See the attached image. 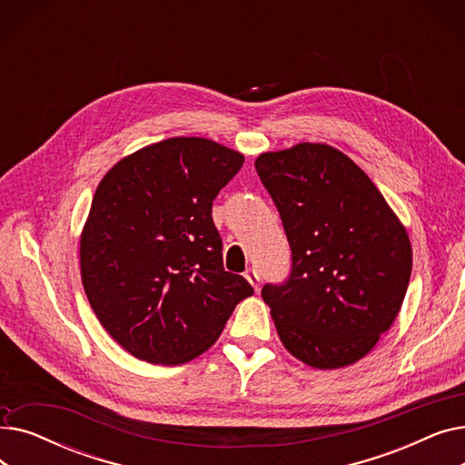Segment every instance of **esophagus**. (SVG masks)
I'll use <instances>...</instances> for the list:
<instances>
[{"label": "esophagus", "instance_id": "obj_1", "mask_svg": "<svg viewBox=\"0 0 465 465\" xmlns=\"http://www.w3.org/2000/svg\"><path fill=\"white\" fill-rule=\"evenodd\" d=\"M245 277H247V281L254 286V290L258 292V290H260V273L254 270V267H252V270H247Z\"/></svg>", "mask_w": 465, "mask_h": 465}]
</instances>
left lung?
I'll return each mask as SVG.
<instances>
[{"mask_svg": "<svg viewBox=\"0 0 465 465\" xmlns=\"http://www.w3.org/2000/svg\"><path fill=\"white\" fill-rule=\"evenodd\" d=\"M292 251L290 275L262 288L286 351L316 370L368 354L401 309L411 241L371 179L341 151L300 143L256 160Z\"/></svg>", "mask_w": 465, "mask_h": 465, "instance_id": "obj_1", "label": "left lung"}]
</instances>
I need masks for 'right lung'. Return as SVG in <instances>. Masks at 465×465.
<instances>
[{
  "instance_id": "add662e5",
  "label": "right lung",
  "mask_w": 465,
  "mask_h": 465,
  "mask_svg": "<svg viewBox=\"0 0 465 465\" xmlns=\"http://www.w3.org/2000/svg\"><path fill=\"white\" fill-rule=\"evenodd\" d=\"M245 156L171 137L120 160L97 186L81 235V277L102 326L132 356L177 365L205 352L254 294L223 263L213 202Z\"/></svg>"
}]
</instances>
